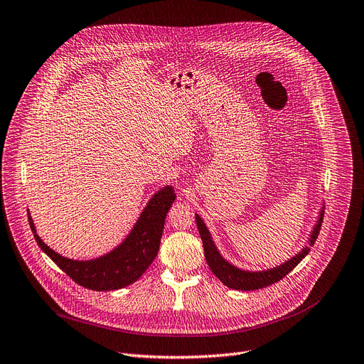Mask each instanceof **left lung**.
Segmentation results:
<instances>
[{
	"label": "left lung",
	"instance_id": "left-lung-1",
	"mask_svg": "<svg viewBox=\"0 0 364 364\" xmlns=\"http://www.w3.org/2000/svg\"><path fill=\"white\" fill-rule=\"evenodd\" d=\"M323 217H324V211L321 210L317 225H315V228L311 233L309 245H312L318 238V233H320L321 223H323ZM196 225H198V230H199L200 240L203 244L205 259H207L210 269L221 282L225 284V286H228L229 289H233V290L248 291V290H259V289H263L267 286H272V284L278 282L279 279L289 275V272H291L294 269V267L300 263V260H302L311 250L309 247H305L302 251L299 252V255L291 257L289 262L282 263L278 267H274V269H269V271H263V272L241 271V269H238V267H235L233 264L228 263L223 257L220 256V252L213 242V238H211L207 226H205L202 218L198 214H196Z\"/></svg>",
	"mask_w": 364,
	"mask_h": 364
}]
</instances>
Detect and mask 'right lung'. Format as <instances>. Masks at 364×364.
Masks as SVG:
<instances>
[{
	"mask_svg": "<svg viewBox=\"0 0 364 364\" xmlns=\"http://www.w3.org/2000/svg\"><path fill=\"white\" fill-rule=\"evenodd\" d=\"M173 200L176 193L171 186L161 188L149 200L128 238L108 255L86 262L71 260L58 255L36 233L33 218L28 217V220L38 247L74 282L89 290L108 291L129 286L147 271L159 251L166 213Z\"/></svg>",
	"mask_w": 364,
	"mask_h": 364,
	"instance_id": "add662e5",
	"label": "right lung"
}]
</instances>
